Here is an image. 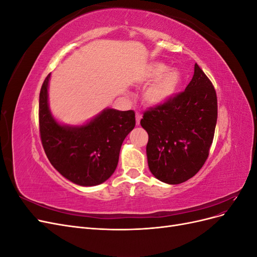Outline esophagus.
<instances>
[{
	"label": "esophagus",
	"instance_id": "34e87169",
	"mask_svg": "<svg viewBox=\"0 0 257 257\" xmlns=\"http://www.w3.org/2000/svg\"><path fill=\"white\" fill-rule=\"evenodd\" d=\"M141 119H142V114L139 112H136V124H137V125L141 124Z\"/></svg>",
	"mask_w": 257,
	"mask_h": 257
}]
</instances>
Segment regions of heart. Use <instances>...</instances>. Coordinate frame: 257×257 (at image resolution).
<instances>
[{
    "label": "heart",
    "mask_w": 257,
    "mask_h": 257,
    "mask_svg": "<svg viewBox=\"0 0 257 257\" xmlns=\"http://www.w3.org/2000/svg\"><path fill=\"white\" fill-rule=\"evenodd\" d=\"M163 63L155 62L146 68L143 79L147 82L154 80L144 93L146 102L152 106H160L169 102L181 85V75L177 69H168Z\"/></svg>",
    "instance_id": "1"
}]
</instances>
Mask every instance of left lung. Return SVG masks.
Here are the masks:
<instances>
[{
    "mask_svg": "<svg viewBox=\"0 0 257 257\" xmlns=\"http://www.w3.org/2000/svg\"><path fill=\"white\" fill-rule=\"evenodd\" d=\"M216 119L214 87L195 64L185 90L166 104L145 111L141 120L149 135L147 159L152 175L168 184L195 176L208 159Z\"/></svg>",
    "mask_w": 257,
    "mask_h": 257,
    "instance_id": "1",
    "label": "left lung"
}]
</instances>
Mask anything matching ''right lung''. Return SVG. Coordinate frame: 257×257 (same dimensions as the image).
Masks as SVG:
<instances>
[{"label":"right lung","mask_w":257,"mask_h":257,"mask_svg":"<svg viewBox=\"0 0 257 257\" xmlns=\"http://www.w3.org/2000/svg\"><path fill=\"white\" fill-rule=\"evenodd\" d=\"M50 74L40 93V133L51 165L75 184L93 186L105 182L116 168L124 139L135 127L134 110L106 108L79 126L60 124L48 104Z\"/></svg>","instance_id":"right-lung-1"}]
</instances>
